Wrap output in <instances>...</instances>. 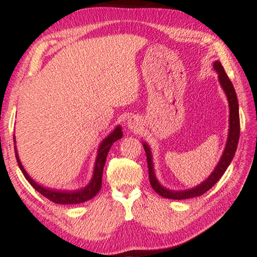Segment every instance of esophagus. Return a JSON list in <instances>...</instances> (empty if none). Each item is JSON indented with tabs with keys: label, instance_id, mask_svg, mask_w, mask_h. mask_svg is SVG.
<instances>
[{
	"label": "esophagus",
	"instance_id": "1",
	"mask_svg": "<svg viewBox=\"0 0 257 257\" xmlns=\"http://www.w3.org/2000/svg\"><path fill=\"white\" fill-rule=\"evenodd\" d=\"M137 125H138V123H137V121L135 120L134 118H130L129 120H128V127L130 128V129H137Z\"/></svg>",
	"mask_w": 257,
	"mask_h": 257
}]
</instances>
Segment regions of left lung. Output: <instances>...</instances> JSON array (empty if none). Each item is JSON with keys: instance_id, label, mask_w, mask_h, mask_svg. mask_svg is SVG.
<instances>
[{"instance_id": "left-lung-1", "label": "left lung", "mask_w": 257, "mask_h": 257, "mask_svg": "<svg viewBox=\"0 0 257 257\" xmlns=\"http://www.w3.org/2000/svg\"><path fill=\"white\" fill-rule=\"evenodd\" d=\"M214 70L219 73V80L220 84L224 89L225 94H227L228 101H229V108H230V128H229V136L228 142L225 145V150L223 152L222 158H221L219 164L216 165L212 175L207 178V179L195 188H191L188 190H182V191H171L169 189L163 188L162 186L159 184V181L156 180L154 170H153V163H152V155L150 147L144 143V150L146 153V160H147V167H149V176H150V182L151 186L153 187V189L161 195L162 197L170 198V199H187V198H193L201 196V195L205 194L207 190H210L213 186H214L217 180L223 176V173L227 170L230 162H231L234 153L237 151L238 141H239V135H240V121H239V107H238V99L236 92H234L233 85L231 80L229 79L227 73H225L224 69L221 64L220 61H215L214 62Z\"/></svg>"}]
</instances>
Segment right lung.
Returning <instances> with one entry per match:
<instances>
[{
    "mask_svg": "<svg viewBox=\"0 0 257 257\" xmlns=\"http://www.w3.org/2000/svg\"><path fill=\"white\" fill-rule=\"evenodd\" d=\"M120 138H122V132H121L120 127H116L114 132H113L110 136L104 139L98 149V154L96 158V162H95L94 176H93L92 181H90L89 185L85 187L84 189H79L77 191H58V190L47 189V188H44V187L37 185L36 182H35L32 178L27 175V172L25 171V169L23 168V165H21V162L18 158V154H17V151H16V158H17V162H18L20 170L24 173L26 179H27L29 181V184L32 185L34 188L38 191V193L42 194L43 196L56 204H79V203L88 201L90 198H93L95 195L98 193L99 189H101L103 168H104V164H105L107 153L108 151H110L111 146L113 145V143L118 141ZM14 142H15V136H14Z\"/></svg>",
    "mask_w": 257,
    "mask_h": 257,
    "instance_id": "1",
    "label": "right lung"
}]
</instances>
